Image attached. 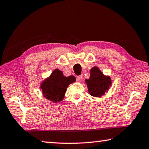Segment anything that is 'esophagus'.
Here are the masks:
<instances>
[{
  "label": "esophagus",
  "instance_id": "esophagus-1",
  "mask_svg": "<svg viewBox=\"0 0 149 149\" xmlns=\"http://www.w3.org/2000/svg\"><path fill=\"white\" fill-rule=\"evenodd\" d=\"M82 75H79V76H77V80L78 82H81L82 80Z\"/></svg>",
  "mask_w": 149,
  "mask_h": 149
}]
</instances>
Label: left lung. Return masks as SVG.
I'll use <instances>...</instances> for the list:
<instances>
[{
	"mask_svg": "<svg viewBox=\"0 0 149 149\" xmlns=\"http://www.w3.org/2000/svg\"><path fill=\"white\" fill-rule=\"evenodd\" d=\"M90 72V78L85 80L88 93L93 97H101L111 86V77L104 74L96 66L92 67Z\"/></svg>",
	"mask_w": 149,
	"mask_h": 149,
	"instance_id": "1",
	"label": "left lung"
}]
</instances>
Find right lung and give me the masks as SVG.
Returning a JSON list of instances; mask_svg holds the SVG:
<instances>
[{
    "instance_id": "add662e5",
    "label": "right lung",
    "mask_w": 149,
    "mask_h": 149,
    "mask_svg": "<svg viewBox=\"0 0 149 149\" xmlns=\"http://www.w3.org/2000/svg\"><path fill=\"white\" fill-rule=\"evenodd\" d=\"M75 81L74 76L65 77L61 70L56 69L41 82L40 88L44 97L53 103H57L65 97L69 85Z\"/></svg>"
}]
</instances>
